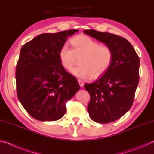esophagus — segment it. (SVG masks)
Masks as SVG:
<instances>
[{"label":"esophagus","instance_id":"34e87169","mask_svg":"<svg viewBox=\"0 0 154 154\" xmlns=\"http://www.w3.org/2000/svg\"><path fill=\"white\" fill-rule=\"evenodd\" d=\"M78 83H79V85L82 88L83 86V85H84V83H83V82H82V81H81V80H78Z\"/></svg>","mask_w":154,"mask_h":154}]
</instances>
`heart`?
Segmentation results:
<instances>
[{
    "instance_id": "heart-1",
    "label": "heart",
    "mask_w": 154,
    "mask_h": 154,
    "mask_svg": "<svg viewBox=\"0 0 154 154\" xmlns=\"http://www.w3.org/2000/svg\"><path fill=\"white\" fill-rule=\"evenodd\" d=\"M72 49L67 44L62 46L59 58L62 67L71 71L79 59L80 64L72 74L80 79H97L110 67L113 53L110 47L100 45L97 41L85 35H79L71 41Z\"/></svg>"
}]
</instances>
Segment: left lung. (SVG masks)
Segmentation results:
<instances>
[{
  "label": "left lung",
  "mask_w": 154,
  "mask_h": 154,
  "mask_svg": "<svg viewBox=\"0 0 154 154\" xmlns=\"http://www.w3.org/2000/svg\"><path fill=\"white\" fill-rule=\"evenodd\" d=\"M83 32L110 47L113 53L109 69L93 83H85L90 95L88 111L97 123L120 118L133 103L139 81L140 60L126 38L113 34L85 30Z\"/></svg>",
  "instance_id": "1"
}]
</instances>
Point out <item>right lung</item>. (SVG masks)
<instances>
[{
    "label": "right lung",
    "mask_w": 154,
    "mask_h": 154,
    "mask_svg": "<svg viewBox=\"0 0 154 154\" xmlns=\"http://www.w3.org/2000/svg\"><path fill=\"white\" fill-rule=\"evenodd\" d=\"M79 30L43 33L22 46L16 66L20 103L39 121H56L66 111V103L80 89L77 80L62 67L59 51Z\"/></svg>",
    "instance_id": "1"
}]
</instances>
